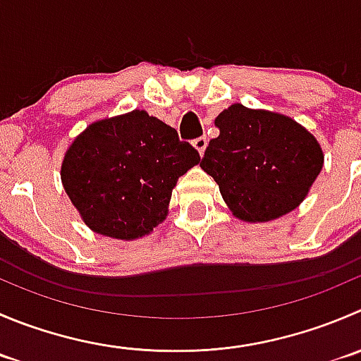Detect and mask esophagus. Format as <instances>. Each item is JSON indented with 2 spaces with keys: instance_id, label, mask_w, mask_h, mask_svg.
Listing matches in <instances>:
<instances>
[{
  "instance_id": "obj_1",
  "label": "esophagus",
  "mask_w": 361,
  "mask_h": 361,
  "mask_svg": "<svg viewBox=\"0 0 361 361\" xmlns=\"http://www.w3.org/2000/svg\"><path fill=\"white\" fill-rule=\"evenodd\" d=\"M192 145H194V148L197 149L199 155H202V153H204V149H206V146H208V139L202 135V137L194 139V141H192Z\"/></svg>"
}]
</instances>
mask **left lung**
<instances>
[{
    "label": "left lung",
    "mask_w": 361,
    "mask_h": 361,
    "mask_svg": "<svg viewBox=\"0 0 361 361\" xmlns=\"http://www.w3.org/2000/svg\"><path fill=\"white\" fill-rule=\"evenodd\" d=\"M201 167L243 222H268L307 197L324 155L317 139L289 116L233 104L215 118Z\"/></svg>",
    "instance_id": "8db88e82"
}]
</instances>
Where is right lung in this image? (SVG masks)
<instances>
[{
  "mask_svg": "<svg viewBox=\"0 0 361 361\" xmlns=\"http://www.w3.org/2000/svg\"><path fill=\"white\" fill-rule=\"evenodd\" d=\"M199 160L173 127L135 109L77 135L63 159L61 181L90 229L135 240L164 222L178 178Z\"/></svg>",
  "mask_w": 361,
  "mask_h": 361,
  "instance_id": "right-lung-1",
  "label": "right lung"
}]
</instances>
